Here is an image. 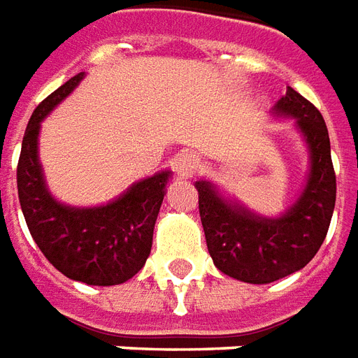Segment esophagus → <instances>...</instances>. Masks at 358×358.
Instances as JSON below:
<instances>
[{"label": "esophagus", "instance_id": "obj_1", "mask_svg": "<svg viewBox=\"0 0 358 358\" xmlns=\"http://www.w3.org/2000/svg\"><path fill=\"white\" fill-rule=\"evenodd\" d=\"M197 165V157L193 155L192 152H180L176 157H174V163H172V169L178 174L180 178H187L193 172Z\"/></svg>", "mask_w": 358, "mask_h": 358}]
</instances>
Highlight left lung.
<instances>
[{
	"label": "left lung",
	"mask_w": 358,
	"mask_h": 358,
	"mask_svg": "<svg viewBox=\"0 0 358 358\" xmlns=\"http://www.w3.org/2000/svg\"><path fill=\"white\" fill-rule=\"evenodd\" d=\"M273 117L294 119L307 150L300 195L279 216H264L199 178L201 224L214 266L233 279L267 285L300 271L319 252L336 205V174L328 129L309 100L288 87L273 106Z\"/></svg>",
	"instance_id": "left-lung-1"
}]
</instances>
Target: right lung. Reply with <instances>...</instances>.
I'll list each match as a JSON object with an SVG mask.
<instances>
[{
	"label": "right lung",
	"instance_id": "add662e5",
	"mask_svg": "<svg viewBox=\"0 0 358 358\" xmlns=\"http://www.w3.org/2000/svg\"><path fill=\"white\" fill-rule=\"evenodd\" d=\"M83 78L81 71L68 79L31 113L18 159V199L36 245L60 273L92 287H113L138 273L152 252L153 227L172 172L165 169L138 180L106 205H66L52 195L39 161L41 121Z\"/></svg>",
	"mask_w": 358,
	"mask_h": 358
}]
</instances>
